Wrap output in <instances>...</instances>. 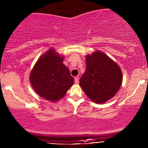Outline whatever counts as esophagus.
I'll return each instance as SVG.
<instances>
[{
	"label": "esophagus",
	"instance_id": "obj_1",
	"mask_svg": "<svg viewBox=\"0 0 148 148\" xmlns=\"http://www.w3.org/2000/svg\"><path fill=\"white\" fill-rule=\"evenodd\" d=\"M74 82H75L76 84H79V77H75V79H74Z\"/></svg>",
	"mask_w": 148,
	"mask_h": 148
}]
</instances>
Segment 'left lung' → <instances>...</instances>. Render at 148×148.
<instances>
[{"instance_id":"obj_1","label":"left lung","mask_w":148,"mask_h":148,"mask_svg":"<svg viewBox=\"0 0 148 148\" xmlns=\"http://www.w3.org/2000/svg\"><path fill=\"white\" fill-rule=\"evenodd\" d=\"M86 71L80 79V86L94 102L103 103L120 89L123 74L119 66L100 51L86 56Z\"/></svg>"}]
</instances>
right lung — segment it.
I'll return each instance as SVG.
<instances>
[{"label": "right lung", "mask_w": 148, "mask_h": 148, "mask_svg": "<svg viewBox=\"0 0 148 148\" xmlns=\"http://www.w3.org/2000/svg\"><path fill=\"white\" fill-rule=\"evenodd\" d=\"M63 58L51 49L42 56L30 75L33 89L42 97L56 101L74 84L70 72L62 63Z\"/></svg>", "instance_id": "right-lung-1"}]
</instances>
